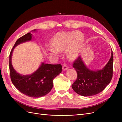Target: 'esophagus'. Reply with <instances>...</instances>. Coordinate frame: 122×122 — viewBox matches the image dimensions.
<instances>
[{
	"instance_id": "1",
	"label": "esophagus",
	"mask_w": 122,
	"mask_h": 122,
	"mask_svg": "<svg viewBox=\"0 0 122 122\" xmlns=\"http://www.w3.org/2000/svg\"><path fill=\"white\" fill-rule=\"evenodd\" d=\"M68 69H69V67H68L67 65H64L63 67H62V70H64V71L68 70Z\"/></svg>"
}]
</instances>
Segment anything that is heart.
Masks as SVG:
<instances>
[{"instance_id": "b5f03b06", "label": "heart", "mask_w": 122, "mask_h": 122, "mask_svg": "<svg viewBox=\"0 0 122 122\" xmlns=\"http://www.w3.org/2000/svg\"><path fill=\"white\" fill-rule=\"evenodd\" d=\"M84 42V36L80 32H59L52 38L51 48L48 51V54L50 56H56L59 52L67 49V57L72 60L81 52Z\"/></svg>"}]
</instances>
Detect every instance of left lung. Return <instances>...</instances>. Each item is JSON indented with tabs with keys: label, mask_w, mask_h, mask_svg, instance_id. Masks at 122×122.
<instances>
[{
	"label": "left lung",
	"mask_w": 122,
	"mask_h": 122,
	"mask_svg": "<svg viewBox=\"0 0 122 122\" xmlns=\"http://www.w3.org/2000/svg\"><path fill=\"white\" fill-rule=\"evenodd\" d=\"M113 56L112 55L107 64L101 70H92L84 64L81 56L73 64L77 72V78L72 84L75 93L82 96H92L104 90L110 82L113 73Z\"/></svg>",
	"instance_id": "1"
}]
</instances>
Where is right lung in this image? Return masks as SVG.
Wrapping results in <instances>:
<instances>
[{"label":"right lung","instance_id":"1","mask_svg":"<svg viewBox=\"0 0 122 122\" xmlns=\"http://www.w3.org/2000/svg\"><path fill=\"white\" fill-rule=\"evenodd\" d=\"M36 31V29L32 30ZM33 36L31 32L18 39L10 54L9 68L13 84L21 93L32 98H39L49 93L53 87V80L61 72L60 64L51 65L42 62L39 68L30 75H22L13 67L12 56L15 48L19 44L30 41Z\"/></svg>","mask_w":122,"mask_h":122}]
</instances>
